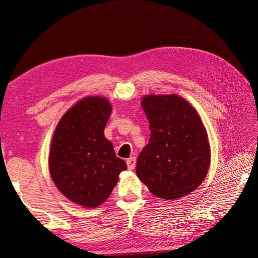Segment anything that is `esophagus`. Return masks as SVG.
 <instances>
[{"mask_svg":"<svg viewBox=\"0 0 258 258\" xmlns=\"http://www.w3.org/2000/svg\"><path fill=\"white\" fill-rule=\"evenodd\" d=\"M126 163H127L128 170H133L134 168H135V163H137V159H135L134 157H131L130 159H127V161H126Z\"/></svg>","mask_w":258,"mask_h":258,"instance_id":"obj_1","label":"esophagus"}]
</instances>
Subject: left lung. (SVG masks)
I'll return each mask as SVG.
<instances>
[{
	"mask_svg": "<svg viewBox=\"0 0 258 258\" xmlns=\"http://www.w3.org/2000/svg\"><path fill=\"white\" fill-rule=\"evenodd\" d=\"M142 107L150 140L137 161V175L157 198L177 200L202 184L210 167L208 133L198 111L177 95H148Z\"/></svg>",
	"mask_w": 258,
	"mask_h": 258,
	"instance_id": "obj_1",
	"label": "left lung"
}]
</instances>
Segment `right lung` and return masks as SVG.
Segmentation results:
<instances>
[{
	"instance_id": "right-lung-1",
	"label": "right lung",
	"mask_w": 258,
	"mask_h": 258,
	"mask_svg": "<svg viewBox=\"0 0 258 258\" xmlns=\"http://www.w3.org/2000/svg\"><path fill=\"white\" fill-rule=\"evenodd\" d=\"M110 113L106 98H83L64 114L51 139V179L65 198L84 208L104 203L127 169L104 135Z\"/></svg>"
}]
</instances>
